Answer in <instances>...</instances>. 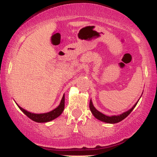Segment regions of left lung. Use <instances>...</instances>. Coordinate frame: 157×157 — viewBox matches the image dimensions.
<instances>
[{
    "instance_id": "obj_1",
    "label": "left lung",
    "mask_w": 157,
    "mask_h": 157,
    "mask_svg": "<svg viewBox=\"0 0 157 157\" xmlns=\"http://www.w3.org/2000/svg\"><path fill=\"white\" fill-rule=\"evenodd\" d=\"M137 102H136V103L135 104V105L133 106V107L131 108L130 110H128V111H125V112L121 113V114L117 115V116H111V117L106 116V115L103 114V113H102L101 112H100V111H97V110L94 108V106L93 105V103H92V101H91V100H90V102H89V108H90V110H91V113H93V115L94 116V117L97 118V120H100V121H102L104 122H107V123L113 124V123H117V122L123 120L125 117H127L130 114V113L131 112V111H133V109H134L135 106L136 105Z\"/></svg>"
}]
</instances>
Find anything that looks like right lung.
<instances>
[{
	"mask_svg": "<svg viewBox=\"0 0 157 157\" xmlns=\"http://www.w3.org/2000/svg\"><path fill=\"white\" fill-rule=\"evenodd\" d=\"M17 106H18L19 109H21L29 118H30L32 120H33V121L37 122H47L55 120V118L58 117L61 113H63L65 107V96L64 95L63 96V98L62 100H61L60 105L57 106L56 109L52 110V111H49V112L48 113H34L29 112V111H26V110L23 109V108H21V106H19L18 105H17Z\"/></svg>",
	"mask_w": 157,
	"mask_h": 157,
	"instance_id": "1",
	"label": "right lung"
}]
</instances>
